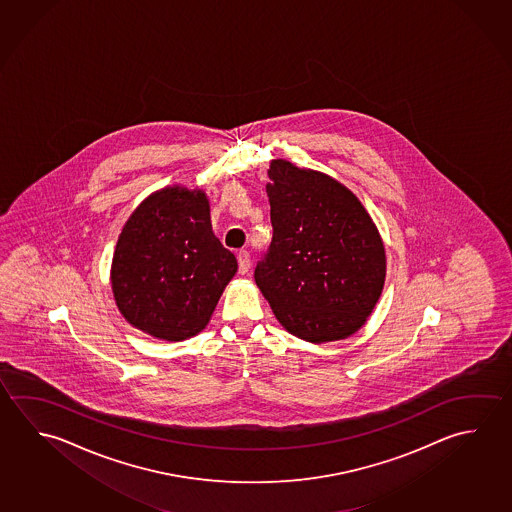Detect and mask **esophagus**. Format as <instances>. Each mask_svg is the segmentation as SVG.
Wrapping results in <instances>:
<instances>
[{
	"label": "esophagus",
	"mask_w": 512,
	"mask_h": 512,
	"mask_svg": "<svg viewBox=\"0 0 512 512\" xmlns=\"http://www.w3.org/2000/svg\"><path fill=\"white\" fill-rule=\"evenodd\" d=\"M237 264H239V273L241 275L248 273V269H250V253L246 252V250H241V252L237 253Z\"/></svg>",
	"instance_id": "esophagus-1"
}]
</instances>
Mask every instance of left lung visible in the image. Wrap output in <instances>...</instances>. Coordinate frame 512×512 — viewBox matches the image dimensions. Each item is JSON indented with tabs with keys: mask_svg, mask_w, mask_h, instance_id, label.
<instances>
[{
	"mask_svg": "<svg viewBox=\"0 0 512 512\" xmlns=\"http://www.w3.org/2000/svg\"><path fill=\"white\" fill-rule=\"evenodd\" d=\"M266 192L273 235L255 282L278 322L313 343L367 322L385 284V246L358 198L322 172L273 160Z\"/></svg>",
	"mask_w": 512,
	"mask_h": 512,
	"instance_id": "obj_1",
	"label": "left lung"
}]
</instances>
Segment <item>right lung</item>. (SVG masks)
<instances>
[{
  "label": "right lung",
  "mask_w": 512,
  "mask_h": 512,
  "mask_svg": "<svg viewBox=\"0 0 512 512\" xmlns=\"http://www.w3.org/2000/svg\"><path fill=\"white\" fill-rule=\"evenodd\" d=\"M237 271L234 253L212 232L205 192H154L118 237L111 286L127 322L160 340L205 329Z\"/></svg>",
  "instance_id": "right-lung-1"
}]
</instances>
